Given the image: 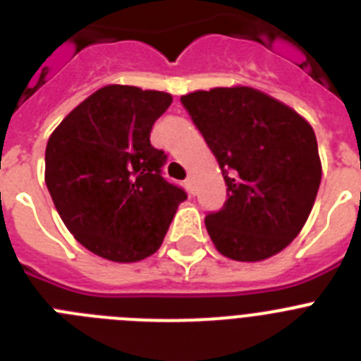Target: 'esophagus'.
Returning a JSON list of instances; mask_svg holds the SVG:
<instances>
[{
  "label": "esophagus",
  "mask_w": 361,
  "mask_h": 361,
  "mask_svg": "<svg viewBox=\"0 0 361 361\" xmlns=\"http://www.w3.org/2000/svg\"><path fill=\"white\" fill-rule=\"evenodd\" d=\"M184 186H186L188 193H191V195H193V180H191V178H186V180H184Z\"/></svg>",
  "instance_id": "1"
}]
</instances>
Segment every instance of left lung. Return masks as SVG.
<instances>
[{
  "label": "left lung",
  "mask_w": 361,
  "mask_h": 361,
  "mask_svg": "<svg viewBox=\"0 0 361 361\" xmlns=\"http://www.w3.org/2000/svg\"><path fill=\"white\" fill-rule=\"evenodd\" d=\"M180 103L228 186L224 206L204 220L219 253L258 262L282 251L304 228L320 188L311 124L247 86L193 92Z\"/></svg>",
  "instance_id": "1"
}]
</instances>
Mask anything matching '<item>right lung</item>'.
<instances>
[{"label": "right lung", "instance_id": "right-lung-1", "mask_svg": "<svg viewBox=\"0 0 361 361\" xmlns=\"http://www.w3.org/2000/svg\"><path fill=\"white\" fill-rule=\"evenodd\" d=\"M171 95L108 85L73 108L50 135L44 183L75 240L114 262H137L161 247L188 199L162 177L153 123Z\"/></svg>", "mask_w": 361, "mask_h": 361}]
</instances>
